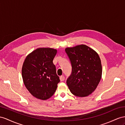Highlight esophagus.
<instances>
[{
    "label": "esophagus",
    "instance_id": "34e87169",
    "mask_svg": "<svg viewBox=\"0 0 125 125\" xmlns=\"http://www.w3.org/2000/svg\"><path fill=\"white\" fill-rule=\"evenodd\" d=\"M60 79L61 81H64V79H65L64 76H63V75L61 76L60 77Z\"/></svg>",
    "mask_w": 125,
    "mask_h": 125
}]
</instances>
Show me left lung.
Instances as JSON below:
<instances>
[{
    "label": "left lung",
    "mask_w": 125,
    "mask_h": 125,
    "mask_svg": "<svg viewBox=\"0 0 125 125\" xmlns=\"http://www.w3.org/2000/svg\"><path fill=\"white\" fill-rule=\"evenodd\" d=\"M71 61L72 72L66 80L71 93L79 97L91 94L102 76L101 60L98 53L85 45L65 50Z\"/></svg>",
    "instance_id": "8db88e82"
}]
</instances>
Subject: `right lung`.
<instances>
[{"instance_id": "1", "label": "right lung", "mask_w": 125, "mask_h": 125, "mask_svg": "<svg viewBox=\"0 0 125 125\" xmlns=\"http://www.w3.org/2000/svg\"><path fill=\"white\" fill-rule=\"evenodd\" d=\"M57 50L38 48L27 56L22 66L24 83L34 97L45 100L55 93L60 82L53 60Z\"/></svg>"}]
</instances>
